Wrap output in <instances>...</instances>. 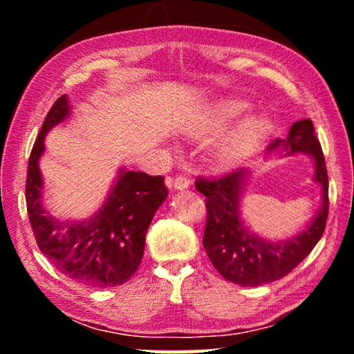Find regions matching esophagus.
<instances>
[{
    "label": "esophagus",
    "mask_w": 354,
    "mask_h": 354,
    "mask_svg": "<svg viewBox=\"0 0 354 354\" xmlns=\"http://www.w3.org/2000/svg\"><path fill=\"white\" fill-rule=\"evenodd\" d=\"M189 178L185 175H176L175 178H170L169 179V185L171 189H176V190H184L189 187Z\"/></svg>",
    "instance_id": "obj_1"
}]
</instances>
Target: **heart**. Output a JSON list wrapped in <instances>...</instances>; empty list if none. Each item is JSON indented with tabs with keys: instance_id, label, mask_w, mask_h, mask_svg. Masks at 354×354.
Instances as JSON below:
<instances>
[{
	"instance_id": "1",
	"label": "heart",
	"mask_w": 354,
	"mask_h": 354,
	"mask_svg": "<svg viewBox=\"0 0 354 354\" xmlns=\"http://www.w3.org/2000/svg\"><path fill=\"white\" fill-rule=\"evenodd\" d=\"M243 111V104L239 103H223L215 107L211 122H209V131H220L231 118L237 117ZM267 133V122L263 118H251L242 123L234 133L221 143L217 149L215 159L220 167H230L236 164L239 159L248 156L253 149L259 145Z\"/></svg>"
}]
</instances>
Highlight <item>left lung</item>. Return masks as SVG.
Instances as JSON below:
<instances>
[{"label":"left lung","instance_id":"obj_1","mask_svg":"<svg viewBox=\"0 0 354 354\" xmlns=\"http://www.w3.org/2000/svg\"><path fill=\"white\" fill-rule=\"evenodd\" d=\"M309 153L315 160L314 179L322 185V209L306 231L283 242H268L248 232L239 217L242 181L247 170L220 178H196L195 187L206 196V226L203 245L212 266L225 279L239 286H262L289 274L320 241L328 220V171L322 145L310 120L292 124L286 140L274 139L270 149Z\"/></svg>","mask_w":354,"mask_h":354}]
</instances>
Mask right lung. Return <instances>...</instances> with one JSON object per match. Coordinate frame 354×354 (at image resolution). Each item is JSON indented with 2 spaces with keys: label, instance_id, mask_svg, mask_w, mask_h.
I'll use <instances>...</instances> for the list:
<instances>
[{
  "label": "right lung",
  "instance_id": "right-lung-1",
  "mask_svg": "<svg viewBox=\"0 0 354 354\" xmlns=\"http://www.w3.org/2000/svg\"><path fill=\"white\" fill-rule=\"evenodd\" d=\"M65 95L46 113L28 162L26 207L35 242L59 272L91 287L122 286L139 268L145 236L156 211L169 195L164 176L145 171L120 175L104 206L86 221H59L41 206L39 158L45 134L68 115Z\"/></svg>",
  "mask_w": 354,
  "mask_h": 354
}]
</instances>
